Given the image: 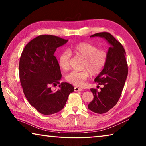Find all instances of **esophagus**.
Wrapping results in <instances>:
<instances>
[{
    "label": "esophagus",
    "mask_w": 146,
    "mask_h": 146,
    "mask_svg": "<svg viewBox=\"0 0 146 146\" xmlns=\"http://www.w3.org/2000/svg\"><path fill=\"white\" fill-rule=\"evenodd\" d=\"M74 91H83V90H82V89L80 88L75 87V88H74Z\"/></svg>",
    "instance_id": "obj_1"
}]
</instances>
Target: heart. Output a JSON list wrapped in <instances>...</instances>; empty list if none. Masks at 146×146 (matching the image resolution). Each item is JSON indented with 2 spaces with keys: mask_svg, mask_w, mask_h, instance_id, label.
Wrapping results in <instances>:
<instances>
[{
  "mask_svg": "<svg viewBox=\"0 0 146 146\" xmlns=\"http://www.w3.org/2000/svg\"><path fill=\"white\" fill-rule=\"evenodd\" d=\"M71 53L85 58L83 71H73L66 76L68 82L76 86H82L91 75H97L104 68L108 60V53L105 50L98 49L97 46L82 42L71 46ZM71 53L64 51L58 56V65L62 70L66 71L70 68Z\"/></svg>",
  "mask_w": 146,
  "mask_h": 146,
  "instance_id": "b5f03b06",
  "label": "heart"
}]
</instances>
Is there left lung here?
Wrapping results in <instances>:
<instances>
[{
    "mask_svg": "<svg viewBox=\"0 0 146 146\" xmlns=\"http://www.w3.org/2000/svg\"><path fill=\"white\" fill-rule=\"evenodd\" d=\"M94 36L104 38L110 44L105 67L95 79V82L103 87L99 92L97 89H91L94 98L88 106L91 111L102 114L112 109L119 100L127 76L128 67L125 49L111 34L100 32L90 37Z\"/></svg>",
    "mask_w": 146,
    "mask_h": 146,
    "instance_id": "1",
    "label": "left lung"
}]
</instances>
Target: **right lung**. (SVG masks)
I'll list each match as a JSON object with an SVG mask.
<instances>
[{
    "instance_id": "add662e5",
    "label": "right lung",
    "mask_w": 146,
    "mask_h": 146,
    "mask_svg": "<svg viewBox=\"0 0 146 146\" xmlns=\"http://www.w3.org/2000/svg\"><path fill=\"white\" fill-rule=\"evenodd\" d=\"M68 40L51 35H42L26 44L19 62V77L23 92L29 103L44 115H52L62 110L74 87L62 82L60 89L51 86L60 84V66L54 55L56 48Z\"/></svg>"
}]
</instances>
